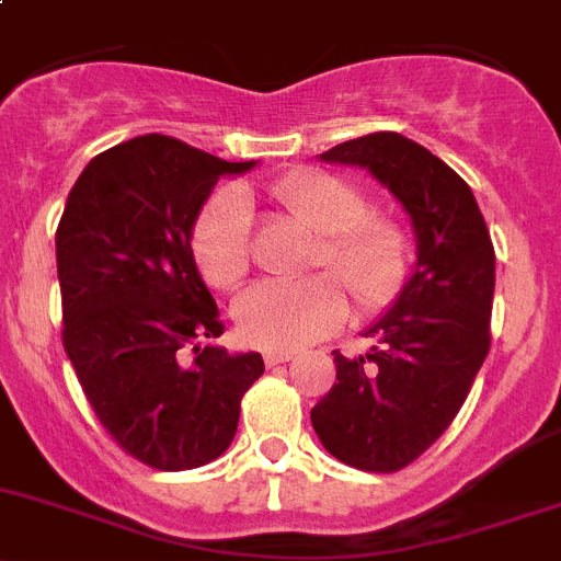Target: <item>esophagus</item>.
Returning a JSON list of instances; mask_svg holds the SVG:
<instances>
[{
	"label": "esophagus",
	"instance_id": "esophagus-1",
	"mask_svg": "<svg viewBox=\"0 0 561 561\" xmlns=\"http://www.w3.org/2000/svg\"><path fill=\"white\" fill-rule=\"evenodd\" d=\"M293 356H296L293 351H268L265 353V364H268V367H276V364L293 362Z\"/></svg>",
	"mask_w": 561,
	"mask_h": 561
}]
</instances>
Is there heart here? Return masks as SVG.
I'll list each match as a JSON object with an SVG mask.
<instances>
[{"label":"heart","instance_id":"b5f03b06","mask_svg":"<svg viewBox=\"0 0 561 561\" xmlns=\"http://www.w3.org/2000/svg\"><path fill=\"white\" fill-rule=\"evenodd\" d=\"M276 199L325 236L320 268H331L358 307L378 309L400 293L408 268L405 232L383 216H369L356 186L325 172H301L276 183ZM252 199L243 188L216 192L194 227V254L205 279L236 287L252 265ZM347 301L331 276L304 282H260L236 304L241 334L252 345L290 351L331 334L345 320Z\"/></svg>","mask_w":561,"mask_h":561}]
</instances>
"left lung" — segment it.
Instances as JSON below:
<instances>
[{
	"mask_svg": "<svg viewBox=\"0 0 561 561\" xmlns=\"http://www.w3.org/2000/svg\"><path fill=\"white\" fill-rule=\"evenodd\" d=\"M367 170L411 216L416 263L364 356L334 351L336 383L312 408L320 444L362 471L405 469L458 416L491 351L496 254L469 183L394 130L320 153Z\"/></svg>",
	"mask_w": 561,
	"mask_h": 561,
	"instance_id": "obj_1",
	"label": "left lung"
}]
</instances>
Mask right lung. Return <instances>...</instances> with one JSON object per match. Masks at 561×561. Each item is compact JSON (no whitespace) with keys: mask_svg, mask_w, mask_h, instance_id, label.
I'll list each match as a JSON object with an SVG mask.
<instances>
[{"mask_svg":"<svg viewBox=\"0 0 561 561\" xmlns=\"http://www.w3.org/2000/svg\"><path fill=\"white\" fill-rule=\"evenodd\" d=\"M252 167L136 136L84 167L59 219L65 353L108 436L153 469L219 458L265 369L260 353L205 345L225 323L192 252L216 181Z\"/></svg>","mask_w":561,"mask_h":561,"instance_id":"obj_1","label":"right lung"}]
</instances>
